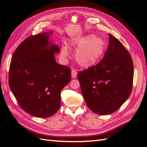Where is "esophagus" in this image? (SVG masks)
Returning a JSON list of instances; mask_svg holds the SVG:
<instances>
[{"label":"esophagus","instance_id":"34e87169","mask_svg":"<svg viewBox=\"0 0 147 147\" xmlns=\"http://www.w3.org/2000/svg\"><path fill=\"white\" fill-rule=\"evenodd\" d=\"M77 76V71L75 69H72L71 71V76L73 78H75Z\"/></svg>","mask_w":147,"mask_h":147}]
</instances>
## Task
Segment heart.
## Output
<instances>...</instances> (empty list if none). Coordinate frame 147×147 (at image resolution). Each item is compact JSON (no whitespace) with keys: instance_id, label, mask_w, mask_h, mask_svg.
<instances>
[{"instance_id":"obj_1","label":"heart","mask_w":147,"mask_h":147,"mask_svg":"<svg viewBox=\"0 0 147 147\" xmlns=\"http://www.w3.org/2000/svg\"><path fill=\"white\" fill-rule=\"evenodd\" d=\"M72 45L76 49L74 57L81 66L88 67L95 64L102 58L105 51V43L95 35L80 37L72 40ZM61 54L64 57L69 55L67 46H63Z\"/></svg>"}]
</instances>
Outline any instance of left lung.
<instances>
[{"label": "left lung", "mask_w": 147, "mask_h": 147, "mask_svg": "<svg viewBox=\"0 0 147 147\" xmlns=\"http://www.w3.org/2000/svg\"><path fill=\"white\" fill-rule=\"evenodd\" d=\"M109 35L104 58L78 74L81 90L90 110L99 115L115 112L128 98L133 82V64L119 40Z\"/></svg>", "instance_id": "1"}]
</instances>
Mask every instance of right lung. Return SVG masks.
Returning a JSON list of instances; mask_svg holds the SVG:
<instances>
[{"label": "right lung", "instance_id": "1", "mask_svg": "<svg viewBox=\"0 0 147 147\" xmlns=\"http://www.w3.org/2000/svg\"><path fill=\"white\" fill-rule=\"evenodd\" d=\"M44 32L32 35L21 43L12 55L9 84L19 105L37 117H49L61 107V93L69 83L71 69L57 63L52 44Z\"/></svg>", "mask_w": 147, "mask_h": 147}]
</instances>
